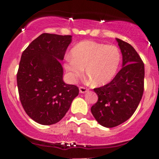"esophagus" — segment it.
<instances>
[{
  "instance_id": "obj_1",
  "label": "esophagus",
  "mask_w": 159,
  "mask_h": 159,
  "mask_svg": "<svg viewBox=\"0 0 159 159\" xmlns=\"http://www.w3.org/2000/svg\"><path fill=\"white\" fill-rule=\"evenodd\" d=\"M79 91H80V92L82 93V94H84V93L88 92V91H89V89H86V88H84V87H80Z\"/></svg>"
}]
</instances>
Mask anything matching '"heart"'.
<instances>
[{"mask_svg": "<svg viewBox=\"0 0 159 159\" xmlns=\"http://www.w3.org/2000/svg\"><path fill=\"white\" fill-rule=\"evenodd\" d=\"M121 61L120 50L115 45H107L91 41L77 44L65 58V68L70 80L86 75L94 85H105L116 75Z\"/></svg>", "mask_w": 159, "mask_h": 159, "instance_id": "obj_1", "label": "heart"}]
</instances>
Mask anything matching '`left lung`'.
<instances>
[{
  "mask_svg": "<svg viewBox=\"0 0 159 159\" xmlns=\"http://www.w3.org/2000/svg\"><path fill=\"white\" fill-rule=\"evenodd\" d=\"M116 41L122 54V68L110 83L94 89L98 99L91 108L96 121L106 128L115 127L129 119L144 91L143 61L131 44L118 38Z\"/></svg>",
  "mask_w": 159,
  "mask_h": 159,
  "instance_id": "left-lung-1",
  "label": "left lung"
}]
</instances>
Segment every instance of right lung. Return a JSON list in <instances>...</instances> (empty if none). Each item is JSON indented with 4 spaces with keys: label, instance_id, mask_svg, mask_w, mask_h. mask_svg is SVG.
I'll return each mask as SVG.
<instances>
[{
    "label": "right lung",
    "instance_id": "right-lung-1",
    "mask_svg": "<svg viewBox=\"0 0 159 159\" xmlns=\"http://www.w3.org/2000/svg\"><path fill=\"white\" fill-rule=\"evenodd\" d=\"M71 40L70 35L44 33L22 53L17 75L20 100L27 115L41 125L61 121L79 93L63 81L61 61Z\"/></svg>",
    "mask_w": 159,
    "mask_h": 159
}]
</instances>
